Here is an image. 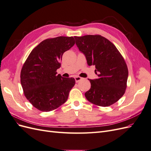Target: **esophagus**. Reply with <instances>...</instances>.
Listing matches in <instances>:
<instances>
[{"instance_id":"obj_1","label":"esophagus","mask_w":151,"mask_h":151,"mask_svg":"<svg viewBox=\"0 0 151 151\" xmlns=\"http://www.w3.org/2000/svg\"><path fill=\"white\" fill-rule=\"evenodd\" d=\"M74 79H75V81H76V83H78V82H79L80 81L82 80L81 77H79V76H76V77H74Z\"/></svg>"}]
</instances>
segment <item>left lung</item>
I'll return each instance as SVG.
<instances>
[{"mask_svg":"<svg viewBox=\"0 0 151 151\" xmlns=\"http://www.w3.org/2000/svg\"><path fill=\"white\" fill-rule=\"evenodd\" d=\"M76 44L86 58L88 65H95L98 79H89L91 88L86 99L100 106H109L118 101L127 88L129 71L116 47L101 35L74 36Z\"/></svg>","mask_w":151,"mask_h":151,"instance_id":"1","label":"left lung"}]
</instances>
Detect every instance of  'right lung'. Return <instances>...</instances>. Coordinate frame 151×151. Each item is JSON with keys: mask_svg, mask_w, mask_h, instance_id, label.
<instances>
[{"mask_svg": "<svg viewBox=\"0 0 151 151\" xmlns=\"http://www.w3.org/2000/svg\"><path fill=\"white\" fill-rule=\"evenodd\" d=\"M74 44L72 36L45 40L32 50L22 66L21 84L24 95L39 110L52 111L67 100L75 79L57 75L56 71L63 53Z\"/></svg>", "mask_w": 151, "mask_h": 151, "instance_id": "add662e5", "label": "right lung"}]
</instances>
